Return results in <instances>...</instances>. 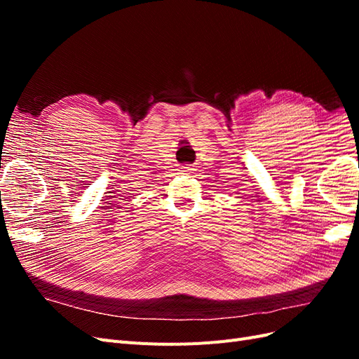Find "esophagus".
<instances>
[{
  "mask_svg": "<svg viewBox=\"0 0 359 359\" xmlns=\"http://www.w3.org/2000/svg\"><path fill=\"white\" fill-rule=\"evenodd\" d=\"M193 166H190V165H186V166H182V172L184 173H193Z\"/></svg>",
  "mask_w": 359,
  "mask_h": 359,
  "instance_id": "obj_1",
  "label": "esophagus"
}]
</instances>
